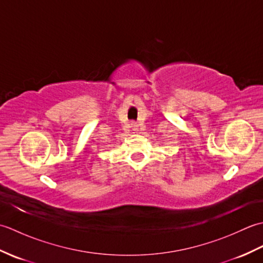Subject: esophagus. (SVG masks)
<instances>
[{"label": "esophagus", "instance_id": "esophagus-1", "mask_svg": "<svg viewBox=\"0 0 263 263\" xmlns=\"http://www.w3.org/2000/svg\"><path fill=\"white\" fill-rule=\"evenodd\" d=\"M130 125H131V127L133 128V130H137V128H138V124H137V123H136V122H132Z\"/></svg>", "mask_w": 263, "mask_h": 263}]
</instances>
